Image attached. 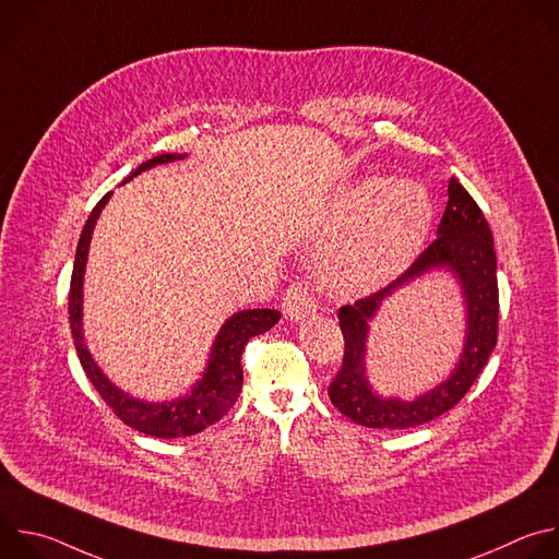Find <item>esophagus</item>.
<instances>
[{"mask_svg":"<svg viewBox=\"0 0 559 559\" xmlns=\"http://www.w3.org/2000/svg\"><path fill=\"white\" fill-rule=\"evenodd\" d=\"M283 313L289 323L305 321L307 316L316 313V300L307 285L302 283H292L283 296Z\"/></svg>","mask_w":559,"mask_h":559,"instance_id":"1","label":"esophagus"}]
</instances>
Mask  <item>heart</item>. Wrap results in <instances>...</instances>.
<instances>
[{"label":"heart","instance_id":"1","mask_svg":"<svg viewBox=\"0 0 559 559\" xmlns=\"http://www.w3.org/2000/svg\"><path fill=\"white\" fill-rule=\"evenodd\" d=\"M433 225V201L414 181L358 183L336 203L345 229L321 261L323 281L343 294H369L401 276Z\"/></svg>","mask_w":559,"mask_h":559}]
</instances>
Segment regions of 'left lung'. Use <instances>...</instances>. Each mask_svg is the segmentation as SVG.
<instances>
[{
	"label": "left lung",
	"instance_id": "left-lung-1",
	"mask_svg": "<svg viewBox=\"0 0 559 559\" xmlns=\"http://www.w3.org/2000/svg\"><path fill=\"white\" fill-rule=\"evenodd\" d=\"M498 261L489 223L455 181H449V201L438 225V238L416 259V263L384 289L338 309L345 336L343 367L330 384L334 407L369 429H407L436 420L455 407L480 376L498 343ZM433 271H449L461 287L465 307V341L456 367L447 381L429 392L405 402L396 396H380L366 378L364 358L368 328L383 300Z\"/></svg>",
	"mask_w": 559,
	"mask_h": 559
}]
</instances>
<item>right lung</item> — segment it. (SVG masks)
Segmentation results:
<instances>
[{
	"instance_id": "right-lung-1",
	"label": "right lung",
	"mask_w": 559,
	"mask_h": 559,
	"mask_svg": "<svg viewBox=\"0 0 559 559\" xmlns=\"http://www.w3.org/2000/svg\"><path fill=\"white\" fill-rule=\"evenodd\" d=\"M188 154H158L147 158L141 164L126 181L134 179L136 175L173 162H181ZM112 192H108L91 212L82 238H79L76 254H74V267L70 278V296H68V313H70V330L74 349L82 360V367L99 395L106 401V405L132 429L154 436V438H186L194 436L210 425L218 423L236 403L238 393L243 386V367L241 356L252 336L270 332L278 321L281 311L276 309H243L231 313L227 321L221 325L205 369L201 378L192 384V389L186 395L173 397V401H141V397L130 395L102 371L97 360L93 358L86 336H84V274L88 263V250L93 241V231L99 221L102 210L110 201Z\"/></svg>"
}]
</instances>
